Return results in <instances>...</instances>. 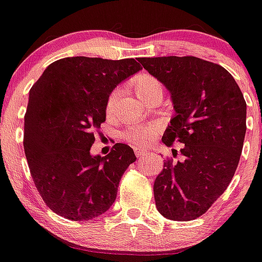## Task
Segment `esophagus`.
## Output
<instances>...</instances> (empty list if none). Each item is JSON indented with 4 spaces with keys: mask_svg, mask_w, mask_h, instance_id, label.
Masks as SVG:
<instances>
[{
    "mask_svg": "<svg viewBox=\"0 0 262 262\" xmlns=\"http://www.w3.org/2000/svg\"><path fill=\"white\" fill-rule=\"evenodd\" d=\"M134 153H136V156H138V157H143V156L146 155V149H143V148L136 147V148H134Z\"/></svg>",
    "mask_w": 262,
    "mask_h": 262,
    "instance_id": "obj_1",
    "label": "esophagus"
}]
</instances>
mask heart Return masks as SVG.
<instances>
[{
  "mask_svg": "<svg viewBox=\"0 0 262 262\" xmlns=\"http://www.w3.org/2000/svg\"><path fill=\"white\" fill-rule=\"evenodd\" d=\"M134 87H136L137 92L139 96L143 100L147 99L148 95L155 90H161V84L156 78L150 77V76H141L134 81ZM121 87H116L112 91V94L107 97L106 102V114L112 115L114 114L118 102L121 96ZM158 124L156 123H148L143 125H134L126 129L123 133V138L126 142L136 146H142V144H147L148 142L152 141L155 136L158 132Z\"/></svg>",
  "mask_w": 262,
  "mask_h": 262,
  "instance_id": "1",
  "label": "heart"
}]
</instances>
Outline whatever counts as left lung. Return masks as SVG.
<instances>
[{"label": "left lung", "mask_w": 262, "mask_h": 262, "mask_svg": "<svg viewBox=\"0 0 262 262\" xmlns=\"http://www.w3.org/2000/svg\"><path fill=\"white\" fill-rule=\"evenodd\" d=\"M141 63L171 95L175 116L162 142L185 144L182 160L165 161L156 178V207L167 219L191 221L212 207L236 172L246 134L244 95L228 71L200 58L170 55Z\"/></svg>", "instance_id": "obj_1"}]
</instances>
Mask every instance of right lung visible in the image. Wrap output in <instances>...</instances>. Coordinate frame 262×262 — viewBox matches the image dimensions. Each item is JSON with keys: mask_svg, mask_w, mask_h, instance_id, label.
Here are the masks:
<instances>
[{"mask_svg": "<svg viewBox=\"0 0 262 262\" xmlns=\"http://www.w3.org/2000/svg\"><path fill=\"white\" fill-rule=\"evenodd\" d=\"M141 70L133 58L68 57L49 64L31 87L24 149L39 194L58 215L89 221L115 202L136 155L123 143L105 157L90 149L106 119L109 95Z\"/></svg>", "mask_w": 262, "mask_h": 262, "instance_id": "1", "label": "right lung"}]
</instances>
